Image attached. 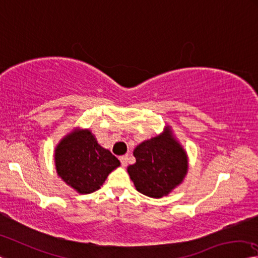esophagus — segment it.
<instances>
[{"mask_svg":"<svg viewBox=\"0 0 258 258\" xmlns=\"http://www.w3.org/2000/svg\"><path fill=\"white\" fill-rule=\"evenodd\" d=\"M127 159H128L127 156H120L119 157V161L121 163V166L122 167H125L126 165H127Z\"/></svg>","mask_w":258,"mask_h":258,"instance_id":"34e87169","label":"esophagus"}]
</instances>
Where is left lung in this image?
<instances>
[{
	"label": "left lung",
	"instance_id": "1",
	"mask_svg": "<svg viewBox=\"0 0 258 258\" xmlns=\"http://www.w3.org/2000/svg\"><path fill=\"white\" fill-rule=\"evenodd\" d=\"M133 155L137 162L127 166V172L137 190L149 198L166 196L187 174V154L170 126L159 136L137 146Z\"/></svg>",
	"mask_w": 258,
	"mask_h": 258
}]
</instances>
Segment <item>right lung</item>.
I'll return each instance as SVG.
<instances>
[{
	"label": "right lung",
	"mask_w": 258,
	"mask_h": 258,
	"mask_svg": "<svg viewBox=\"0 0 258 258\" xmlns=\"http://www.w3.org/2000/svg\"><path fill=\"white\" fill-rule=\"evenodd\" d=\"M55 165L67 185L80 194H91L100 189L120 162L97 144L91 131L76 128L56 146Z\"/></svg>",
	"instance_id": "obj_1"
}]
</instances>
